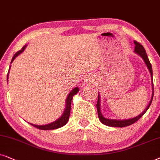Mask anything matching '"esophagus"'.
Wrapping results in <instances>:
<instances>
[{"label": "esophagus", "instance_id": "esophagus-1", "mask_svg": "<svg viewBox=\"0 0 160 160\" xmlns=\"http://www.w3.org/2000/svg\"><path fill=\"white\" fill-rule=\"evenodd\" d=\"M85 80H86V82H92V79H91V77L88 76V75H87L86 77V79H85Z\"/></svg>", "mask_w": 160, "mask_h": 160}]
</instances>
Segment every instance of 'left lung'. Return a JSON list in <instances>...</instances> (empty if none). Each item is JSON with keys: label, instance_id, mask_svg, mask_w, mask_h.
I'll use <instances>...</instances> for the list:
<instances>
[{"label": "left lung", "instance_id": "8db88e82", "mask_svg": "<svg viewBox=\"0 0 160 160\" xmlns=\"http://www.w3.org/2000/svg\"><path fill=\"white\" fill-rule=\"evenodd\" d=\"M134 44H135V52L136 54L140 55V57L142 58V60L144 61L145 63L148 67V71H149L151 74V78H152V98H151V100L148 103V106H147L146 109L144 110L143 112H142L140 115H138V116L135 117V118H129V119H124V120H117V119H109L106 118L102 116V112H101V108H100V95L99 93L98 94V100L97 103V112H98V116H99V118L101 122L103 123V124L106 125V126L108 127H124L129 126V125L132 124V123H135L136 121L139 120V119L141 118V117L143 116L145 112L147 111V110L148 109V108L150 107L151 104H152L153 97H154V84H153V72H152V64H151L149 60H148V55L146 54V50L143 47H142L140 43H138V42L134 41Z\"/></svg>", "mask_w": 160, "mask_h": 160}]
</instances>
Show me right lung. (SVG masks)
Masks as SVG:
<instances>
[{
  "mask_svg": "<svg viewBox=\"0 0 160 160\" xmlns=\"http://www.w3.org/2000/svg\"><path fill=\"white\" fill-rule=\"evenodd\" d=\"M25 48H26V45H25L23 48H22V50H20V51H18V52H16L14 55L13 56V58L12 59V61H11V63L13 62V61L16 58V57H18L19 55L21 54L23 51L25 50ZM11 67V66H10ZM9 67V69H10ZM8 73H9V70H8V72L7 74V82H8ZM79 91V88L78 87H75L73 90H72L70 91L69 95L67 97V99H66V107H65V110L63 111V114L61 115V116L60 118L55 120V121H53L52 123H48V124L46 125H36L33 124V123H29L30 124H31L32 126H33L34 127H37V129H42V130H52V129H58L60 127H62L64 126L68 122L69 118V115H70V110H71V103L72 101V98L75 94L78 93Z\"/></svg>",
  "mask_w": 160,
  "mask_h": 160,
  "instance_id": "obj_1",
  "label": "right lung"
}]
</instances>
